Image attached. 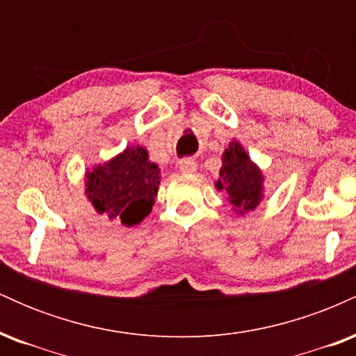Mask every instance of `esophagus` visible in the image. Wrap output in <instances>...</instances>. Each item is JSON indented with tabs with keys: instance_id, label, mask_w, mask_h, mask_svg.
Returning <instances> with one entry per match:
<instances>
[{
	"instance_id": "1",
	"label": "esophagus",
	"mask_w": 356,
	"mask_h": 356,
	"mask_svg": "<svg viewBox=\"0 0 356 356\" xmlns=\"http://www.w3.org/2000/svg\"><path fill=\"white\" fill-rule=\"evenodd\" d=\"M179 169H181V172L184 174H192L197 169V164H195V161H192V159H182V161H179Z\"/></svg>"
}]
</instances>
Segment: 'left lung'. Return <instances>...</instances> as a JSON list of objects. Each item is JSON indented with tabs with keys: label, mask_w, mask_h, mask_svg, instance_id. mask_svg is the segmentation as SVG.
<instances>
[{
	"label": "left lung",
	"mask_w": 356,
	"mask_h": 356,
	"mask_svg": "<svg viewBox=\"0 0 356 356\" xmlns=\"http://www.w3.org/2000/svg\"><path fill=\"white\" fill-rule=\"evenodd\" d=\"M218 189H226L238 212L252 211L263 197V174L252 164L238 142H231L222 154V169Z\"/></svg>",
	"instance_id": "1"
}]
</instances>
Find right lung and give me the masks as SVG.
<instances>
[{
  "mask_svg": "<svg viewBox=\"0 0 356 356\" xmlns=\"http://www.w3.org/2000/svg\"><path fill=\"white\" fill-rule=\"evenodd\" d=\"M161 169L142 147H129L113 161L87 174V194L95 209L108 219L136 226L152 211L161 184Z\"/></svg>",
  "mask_w": 356,
  "mask_h": 356,
  "instance_id": "add662e5",
  "label": "right lung"
}]
</instances>
